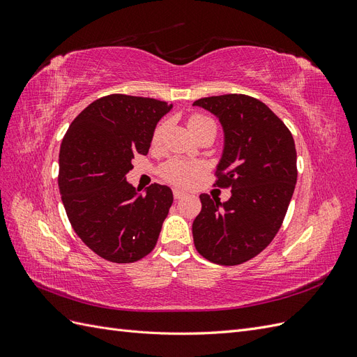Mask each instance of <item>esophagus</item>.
Here are the masks:
<instances>
[{"label":"esophagus","mask_w":357,"mask_h":357,"mask_svg":"<svg viewBox=\"0 0 357 357\" xmlns=\"http://www.w3.org/2000/svg\"><path fill=\"white\" fill-rule=\"evenodd\" d=\"M185 195H186V192H183L180 189H174V198L176 199H181Z\"/></svg>","instance_id":"1"}]
</instances>
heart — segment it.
<instances>
[{
	"label": "heart",
	"mask_w": 357,
	"mask_h": 357,
	"mask_svg": "<svg viewBox=\"0 0 357 357\" xmlns=\"http://www.w3.org/2000/svg\"><path fill=\"white\" fill-rule=\"evenodd\" d=\"M190 131H195V129L204 126V125H214L213 121H210L208 117L204 116H192L188 122ZM165 129V123H160L153 132V143H159V139L164 134ZM201 171V167L197 164H190V162H185V160H169L167 164L162 167V176H164L168 181L176 183V185H181L186 186L189 183L195 178Z\"/></svg>",
	"instance_id": "heart-1"
}]
</instances>
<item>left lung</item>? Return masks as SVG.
<instances>
[{
	"label": "left lung",
	"mask_w": 357,
	"mask_h": 357,
	"mask_svg": "<svg viewBox=\"0 0 357 357\" xmlns=\"http://www.w3.org/2000/svg\"><path fill=\"white\" fill-rule=\"evenodd\" d=\"M219 119L223 152L215 167L220 202L199 195L202 210L193 220V243L218 265H240L261 253L283 223L296 185V149L286 125L252 96L228 93L193 102Z\"/></svg>",
	"instance_id": "1"
}]
</instances>
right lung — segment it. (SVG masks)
<instances>
[{
	"label": "right lung",
	"mask_w": 357,
	"mask_h": 357,
	"mask_svg": "<svg viewBox=\"0 0 357 357\" xmlns=\"http://www.w3.org/2000/svg\"><path fill=\"white\" fill-rule=\"evenodd\" d=\"M172 104L113 93L71 122L59 152V192L74 232L105 261L131 264L153 250L172 204L168 186L142 192L126 181L135 155H147Z\"/></svg>",
	"instance_id": "1"
}]
</instances>
